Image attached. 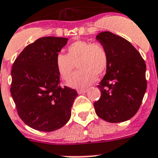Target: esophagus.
Returning <instances> with one entry per match:
<instances>
[{
    "label": "esophagus",
    "instance_id": "obj_1",
    "mask_svg": "<svg viewBox=\"0 0 158 158\" xmlns=\"http://www.w3.org/2000/svg\"><path fill=\"white\" fill-rule=\"evenodd\" d=\"M87 92H88V89H79V90H78V93L79 94L85 93Z\"/></svg>",
    "mask_w": 158,
    "mask_h": 158
}]
</instances>
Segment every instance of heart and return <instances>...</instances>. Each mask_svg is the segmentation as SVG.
Masks as SVG:
<instances>
[{
    "label": "heart",
    "mask_w": 158,
    "mask_h": 158,
    "mask_svg": "<svg viewBox=\"0 0 158 158\" xmlns=\"http://www.w3.org/2000/svg\"><path fill=\"white\" fill-rule=\"evenodd\" d=\"M67 54L59 53L56 63L60 76L67 79L76 64L79 70L69 78L67 84L78 89L86 88L102 75L109 65V54L106 47L98 42L77 40L69 46Z\"/></svg>",
    "instance_id": "1"
}]
</instances>
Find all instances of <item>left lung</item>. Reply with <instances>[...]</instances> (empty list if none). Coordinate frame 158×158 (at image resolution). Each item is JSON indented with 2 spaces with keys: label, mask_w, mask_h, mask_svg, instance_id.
<instances>
[{
  "label": "left lung",
  "mask_w": 158,
  "mask_h": 158,
  "mask_svg": "<svg viewBox=\"0 0 158 158\" xmlns=\"http://www.w3.org/2000/svg\"><path fill=\"white\" fill-rule=\"evenodd\" d=\"M96 40L109 54L106 73L98 86L102 95L94 102L95 113L111 123L131 118L139 109L147 89L146 64L138 50L125 38L109 31Z\"/></svg>",
  "instance_id": "left-lung-1"
}]
</instances>
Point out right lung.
Returning <instances> with one entry per match:
<instances>
[{"instance_id": "right-lung-1", "label": "right lung", "mask_w": 158, "mask_h": 158, "mask_svg": "<svg viewBox=\"0 0 158 158\" xmlns=\"http://www.w3.org/2000/svg\"><path fill=\"white\" fill-rule=\"evenodd\" d=\"M65 37L45 36L27 46L11 70L10 93L21 120L30 128L52 131L64 126L78 95L60 86L56 59L67 43Z\"/></svg>"}]
</instances>
